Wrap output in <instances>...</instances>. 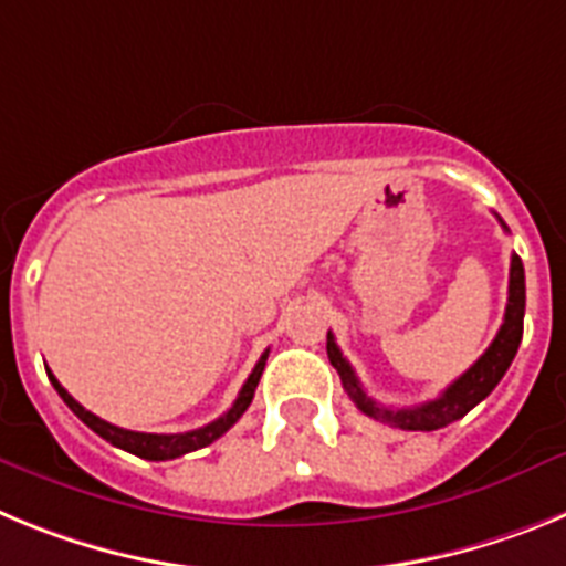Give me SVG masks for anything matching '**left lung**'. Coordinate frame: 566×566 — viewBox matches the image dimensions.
<instances>
[{"instance_id":"left-lung-1","label":"left lung","mask_w":566,"mask_h":566,"mask_svg":"<svg viewBox=\"0 0 566 566\" xmlns=\"http://www.w3.org/2000/svg\"><path fill=\"white\" fill-rule=\"evenodd\" d=\"M499 223L504 227V221L499 218ZM507 229V227H504ZM524 332V266L522 258L513 254L510 258V286H507V308H504V323L499 328L496 339L488 345V352L470 365L468 371L444 388L437 399L431 402H422L417 408H385V405L374 402L368 394L363 391L357 374L348 365V359L343 357V352L334 343V334L328 332L326 352L332 365L337 368L339 382H343L345 394L352 397V402L357 405L365 417L377 419V422L391 424V428H402V431H439L444 424L457 422L464 413L473 411L484 397H488L493 388L499 385V379L504 377V371L510 368L513 357L518 352V343H522Z\"/></svg>"}]
</instances>
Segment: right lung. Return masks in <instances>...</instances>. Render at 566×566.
Listing matches in <instances>:
<instances>
[{"instance_id":"add662e5","label":"right lung","mask_w":566,"mask_h":566,"mask_svg":"<svg viewBox=\"0 0 566 566\" xmlns=\"http://www.w3.org/2000/svg\"><path fill=\"white\" fill-rule=\"evenodd\" d=\"M266 357H269V352L258 359V365H254L252 374H249V379L243 382V388H240L238 399H234V405L229 408L227 413H223V417H218L214 422L203 424V428H198V431H187V433H138V431H127V428H118V424L104 422V419H98L96 413H90L84 405H78L76 399L70 397L53 374L48 371V377H50V382H53V388L59 391V397L67 402L70 411L76 413V417L82 419L87 428H93L98 437L107 439V442L115 444V448H122V451L133 453V457L149 459V462H167V459H178V457H184V453H192V451H198V448H207V444H212L214 439L223 437V433H227L240 417H243V411H247L249 405H252L254 388H258V382H260V374H263Z\"/></svg>"}]
</instances>
